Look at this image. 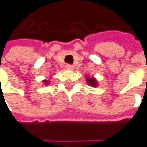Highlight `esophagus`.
<instances>
[{
	"mask_svg": "<svg viewBox=\"0 0 147 147\" xmlns=\"http://www.w3.org/2000/svg\"><path fill=\"white\" fill-rule=\"evenodd\" d=\"M65 68L67 70H74V67L73 66V65H71V64H67L66 66H65Z\"/></svg>",
	"mask_w": 147,
	"mask_h": 147,
	"instance_id": "obj_1",
	"label": "esophagus"
}]
</instances>
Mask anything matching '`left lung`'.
<instances>
[{
	"mask_svg": "<svg viewBox=\"0 0 147 147\" xmlns=\"http://www.w3.org/2000/svg\"><path fill=\"white\" fill-rule=\"evenodd\" d=\"M86 82H87V84H89V86H91V87H97L99 85V83H98L97 79H95L94 77L90 78L89 75L86 77Z\"/></svg>",
	"mask_w": 147,
	"mask_h": 147,
	"instance_id": "obj_1",
	"label": "left lung"
}]
</instances>
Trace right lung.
I'll return each mask as SVG.
<instances>
[{"mask_svg": "<svg viewBox=\"0 0 147 147\" xmlns=\"http://www.w3.org/2000/svg\"><path fill=\"white\" fill-rule=\"evenodd\" d=\"M42 82H43L44 85H48V84H49V81H48L47 79H43Z\"/></svg>", "mask_w": 147, "mask_h": 147, "instance_id": "right-lung-1", "label": "right lung"}]
</instances>
